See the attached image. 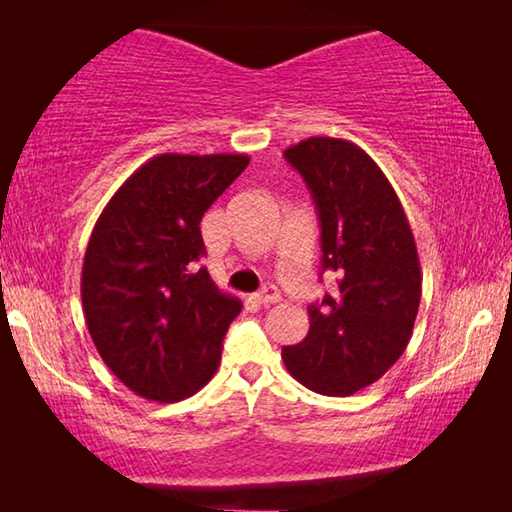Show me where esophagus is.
<instances>
[{"instance_id": "obj_1", "label": "esophagus", "mask_w": 512, "mask_h": 512, "mask_svg": "<svg viewBox=\"0 0 512 512\" xmlns=\"http://www.w3.org/2000/svg\"><path fill=\"white\" fill-rule=\"evenodd\" d=\"M255 302H259V305H273V302L280 300V293H277L273 287H264L262 291L255 293Z\"/></svg>"}]
</instances>
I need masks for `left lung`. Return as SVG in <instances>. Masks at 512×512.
<instances>
[{
    "mask_svg": "<svg viewBox=\"0 0 512 512\" xmlns=\"http://www.w3.org/2000/svg\"><path fill=\"white\" fill-rule=\"evenodd\" d=\"M316 205L320 264L339 291L309 305V332L284 366L320 395H352L384 375L411 341L422 296L409 219L384 171L357 144L309 137L284 151Z\"/></svg>",
    "mask_w": 512,
    "mask_h": 512,
    "instance_id": "1",
    "label": "left lung"
}]
</instances>
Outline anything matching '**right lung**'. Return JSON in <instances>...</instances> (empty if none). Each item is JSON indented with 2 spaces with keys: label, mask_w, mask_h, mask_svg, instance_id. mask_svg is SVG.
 Segmentation results:
<instances>
[{
  "label": "right lung",
  "mask_w": 512,
  "mask_h": 512,
  "mask_svg": "<svg viewBox=\"0 0 512 512\" xmlns=\"http://www.w3.org/2000/svg\"><path fill=\"white\" fill-rule=\"evenodd\" d=\"M250 158L162 153L121 185L94 225L81 300L101 359L133 393L178 402L212 379L241 302L207 268L201 219Z\"/></svg>",
  "instance_id": "add662e5"
}]
</instances>
